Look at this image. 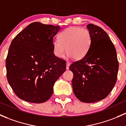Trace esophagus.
Segmentation results:
<instances>
[{
    "label": "esophagus",
    "instance_id": "34e87169",
    "mask_svg": "<svg viewBox=\"0 0 126 126\" xmlns=\"http://www.w3.org/2000/svg\"><path fill=\"white\" fill-rule=\"evenodd\" d=\"M69 65H70V63H69V62H66V69H69Z\"/></svg>",
    "mask_w": 126,
    "mask_h": 126
}]
</instances>
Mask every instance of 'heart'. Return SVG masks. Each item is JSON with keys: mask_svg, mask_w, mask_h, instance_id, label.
<instances>
[{"mask_svg": "<svg viewBox=\"0 0 126 126\" xmlns=\"http://www.w3.org/2000/svg\"><path fill=\"white\" fill-rule=\"evenodd\" d=\"M58 38L52 41L53 52L58 58H63L66 50L69 57L76 60L82 59L88 52L91 44L90 32L79 27L65 29L59 34Z\"/></svg>", "mask_w": 126, "mask_h": 126, "instance_id": "b5f03b06", "label": "heart"}]
</instances>
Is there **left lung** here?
I'll use <instances>...</instances> for the list:
<instances>
[{"label":"left lung","instance_id":"1","mask_svg":"<svg viewBox=\"0 0 126 126\" xmlns=\"http://www.w3.org/2000/svg\"><path fill=\"white\" fill-rule=\"evenodd\" d=\"M91 44L84 58L71 64L74 93L83 102L105 98L113 88L119 68L116 49L106 32L92 24L87 25Z\"/></svg>","mask_w":126,"mask_h":126}]
</instances>
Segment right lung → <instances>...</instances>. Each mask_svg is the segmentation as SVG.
<instances>
[{"label": "right lung", "instance_id": "obj_1", "mask_svg": "<svg viewBox=\"0 0 126 126\" xmlns=\"http://www.w3.org/2000/svg\"><path fill=\"white\" fill-rule=\"evenodd\" d=\"M60 27L35 22L13 39L6 58L8 82L19 98L31 103L47 101L66 62L53 52V38Z\"/></svg>", "mask_w": 126, "mask_h": 126}]
</instances>
